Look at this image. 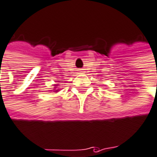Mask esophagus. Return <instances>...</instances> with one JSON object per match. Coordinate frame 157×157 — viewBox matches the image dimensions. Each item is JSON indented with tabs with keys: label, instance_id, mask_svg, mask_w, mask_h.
I'll list each match as a JSON object with an SVG mask.
<instances>
[{
	"label": "esophagus",
	"instance_id": "34e87169",
	"mask_svg": "<svg viewBox=\"0 0 157 157\" xmlns=\"http://www.w3.org/2000/svg\"><path fill=\"white\" fill-rule=\"evenodd\" d=\"M79 71H80V72H82V69H80V70H79Z\"/></svg>",
	"mask_w": 157,
	"mask_h": 157
}]
</instances>
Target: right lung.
I'll return each mask as SVG.
<instances>
[{
    "mask_svg": "<svg viewBox=\"0 0 157 157\" xmlns=\"http://www.w3.org/2000/svg\"><path fill=\"white\" fill-rule=\"evenodd\" d=\"M58 86H59V84L58 83H56V84H54V88H53V90L52 91H54L55 93H58L60 90L58 89Z\"/></svg>",
    "mask_w": 157,
    "mask_h": 157,
    "instance_id": "obj_1",
    "label": "right lung"
}]
</instances>
